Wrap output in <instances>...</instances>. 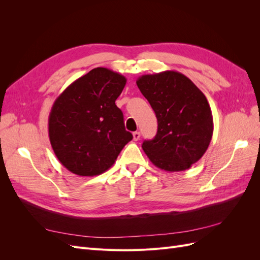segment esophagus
I'll list each match as a JSON object with an SVG mask.
<instances>
[{
    "mask_svg": "<svg viewBox=\"0 0 260 260\" xmlns=\"http://www.w3.org/2000/svg\"><path fill=\"white\" fill-rule=\"evenodd\" d=\"M133 140H135V141H138L139 139H140V132L139 131H136V132H133Z\"/></svg>",
    "mask_w": 260,
    "mask_h": 260,
    "instance_id": "1",
    "label": "esophagus"
}]
</instances>
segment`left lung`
<instances>
[{"instance_id": "8db88e82", "label": "left lung", "mask_w": 260, "mask_h": 260, "mask_svg": "<svg viewBox=\"0 0 260 260\" xmlns=\"http://www.w3.org/2000/svg\"><path fill=\"white\" fill-rule=\"evenodd\" d=\"M137 85L158 122L155 138L143 142V151L159 169H188L205 154L214 132L206 96L186 76L175 70L143 75Z\"/></svg>"}]
</instances>
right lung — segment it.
<instances>
[{"mask_svg":"<svg viewBox=\"0 0 260 260\" xmlns=\"http://www.w3.org/2000/svg\"><path fill=\"white\" fill-rule=\"evenodd\" d=\"M127 79L104 67L78 78L55 100L49 137L60 164L81 177L103 174L132 140L115 104Z\"/></svg>","mask_w":260,"mask_h":260,"instance_id":"right-lung-1","label":"right lung"}]
</instances>
